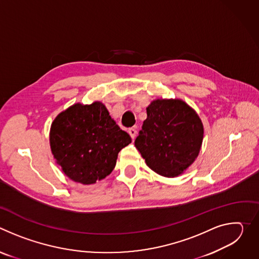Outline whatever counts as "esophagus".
<instances>
[{
  "mask_svg": "<svg viewBox=\"0 0 259 259\" xmlns=\"http://www.w3.org/2000/svg\"><path fill=\"white\" fill-rule=\"evenodd\" d=\"M128 133H129V135L131 136L132 139L135 138V136H136V130H135L134 128H130V129L128 130Z\"/></svg>",
  "mask_w": 259,
  "mask_h": 259,
  "instance_id": "esophagus-1",
  "label": "esophagus"
}]
</instances>
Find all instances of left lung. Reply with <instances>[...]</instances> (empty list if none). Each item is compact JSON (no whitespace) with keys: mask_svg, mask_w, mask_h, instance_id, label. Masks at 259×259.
Returning <instances> with one entry per match:
<instances>
[{"mask_svg":"<svg viewBox=\"0 0 259 259\" xmlns=\"http://www.w3.org/2000/svg\"><path fill=\"white\" fill-rule=\"evenodd\" d=\"M134 144L149 166L164 177H177L198 158L204 126L196 110L179 98H157L146 107Z\"/></svg>","mask_w":259,"mask_h":259,"instance_id":"left-lung-1","label":"left lung"}]
</instances>
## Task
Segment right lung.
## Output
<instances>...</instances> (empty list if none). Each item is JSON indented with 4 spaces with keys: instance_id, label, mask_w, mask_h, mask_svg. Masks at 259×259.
Listing matches in <instances>:
<instances>
[{
    "instance_id": "add662e5",
    "label": "right lung",
    "mask_w": 259,
    "mask_h": 259,
    "mask_svg": "<svg viewBox=\"0 0 259 259\" xmlns=\"http://www.w3.org/2000/svg\"><path fill=\"white\" fill-rule=\"evenodd\" d=\"M49 140L62 172L85 186L112 173L119 152L131 143L100 101L78 102L62 110L51 124Z\"/></svg>"
}]
</instances>
